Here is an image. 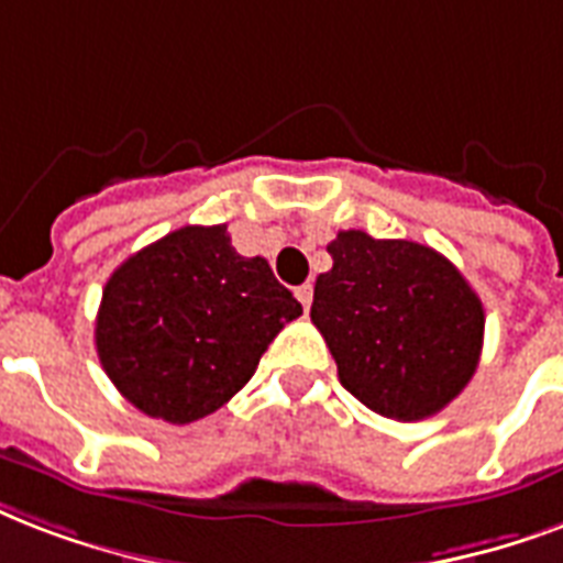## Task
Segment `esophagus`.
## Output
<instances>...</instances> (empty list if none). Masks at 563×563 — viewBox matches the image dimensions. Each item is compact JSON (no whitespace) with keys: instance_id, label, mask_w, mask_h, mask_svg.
Masks as SVG:
<instances>
[{"instance_id":"34e87169","label":"esophagus","mask_w":563,"mask_h":563,"mask_svg":"<svg viewBox=\"0 0 563 563\" xmlns=\"http://www.w3.org/2000/svg\"><path fill=\"white\" fill-rule=\"evenodd\" d=\"M296 299H299L305 311H308V308H311V299H313V287L311 285H299V287H296Z\"/></svg>"}]
</instances>
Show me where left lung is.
<instances>
[{
  "label": "left lung",
  "instance_id": "left-lung-1",
  "mask_svg": "<svg viewBox=\"0 0 563 563\" xmlns=\"http://www.w3.org/2000/svg\"><path fill=\"white\" fill-rule=\"evenodd\" d=\"M329 255L311 320L341 385L390 420L443 411L476 373L485 341V308L467 278L426 243L361 229L338 232Z\"/></svg>",
  "mask_w": 563,
  "mask_h": 563
}]
</instances>
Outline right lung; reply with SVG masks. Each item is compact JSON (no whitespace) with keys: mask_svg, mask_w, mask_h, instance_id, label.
I'll return each instance as SVG.
<instances>
[{"mask_svg":"<svg viewBox=\"0 0 563 563\" xmlns=\"http://www.w3.org/2000/svg\"><path fill=\"white\" fill-rule=\"evenodd\" d=\"M302 305L264 258H243L225 225H185L111 273L96 352L129 402L185 426L225 405Z\"/></svg>","mask_w":563,"mask_h":563,"instance_id":"obj_1","label":"right lung"}]
</instances>
